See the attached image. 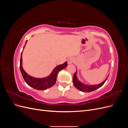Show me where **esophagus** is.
<instances>
[{
	"label": "esophagus",
	"mask_w": 128,
	"mask_h": 128,
	"mask_svg": "<svg viewBox=\"0 0 128 128\" xmlns=\"http://www.w3.org/2000/svg\"><path fill=\"white\" fill-rule=\"evenodd\" d=\"M74 60H75V59H74V58H72V57L69 58H68V60H67L68 64H72L74 62Z\"/></svg>",
	"instance_id": "34e87169"
}]
</instances>
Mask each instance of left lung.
Listing matches in <instances>:
<instances>
[{"label": "left lung", "mask_w": 128, "mask_h": 128, "mask_svg": "<svg viewBox=\"0 0 128 128\" xmlns=\"http://www.w3.org/2000/svg\"><path fill=\"white\" fill-rule=\"evenodd\" d=\"M109 76V75H108ZM108 77L106 78V80L101 83H100L99 84H96V85H87V84H85L83 83L82 82H81L80 80H78V78H77V70L76 72L74 74V75L73 77V84L74 86L78 90L82 91V92H90L94 91L96 89L99 88L102 86L105 83Z\"/></svg>", "instance_id": "1"}]
</instances>
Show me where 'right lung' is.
<instances>
[{
    "label": "right lung",
    "mask_w": 128,
    "mask_h": 128,
    "mask_svg": "<svg viewBox=\"0 0 128 128\" xmlns=\"http://www.w3.org/2000/svg\"><path fill=\"white\" fill-rule=\"evenodd\" d=\"M28 40L26 42L24 49ZM22 52L21 53L20 59V71L22 75L24 77L25 82L30 86L38 90H43L53 86L56 82L58 74L60 70L64 69L67 66V62L62 64L58 65L53 69L52 72L48 76L43 77V78H36L28 75L22 67Z\"/></svg>",
    "instance_id": "add662e5"
}]
</instances>
